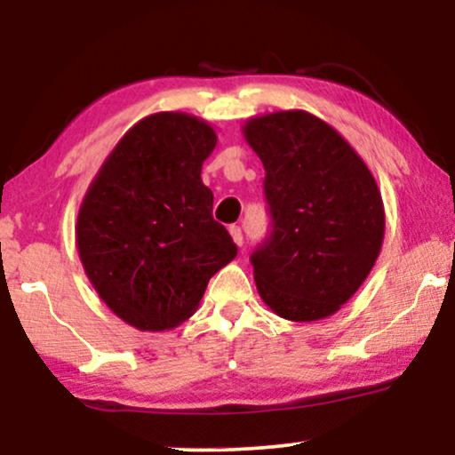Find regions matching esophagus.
Masks as SVG:
<instances>
[{
    "label": "esophagus",
    "instance_id": "1",
    "mask_svg": "<svg viewBox=\"0 0 455 455\" xmlns=\"http://www.w3.org/2000/svg\"><path fill=\"white\" fill-rule=\"evenodd\" d=\"M229 235H232V240L235 242V246H242L244 244V238H242V229L238 226H232L229 228Z\"/></svg>",
    "mask_w": 455,
    "mask_h": 455
}]
</instances>
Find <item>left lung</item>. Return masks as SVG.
Here are the masks:
<instances>
[{"label":"left lung","instance_id":"left-lung-1","mask_svg":"<svg viewBox=\"0 0 455 455\" xmlns=\"http://www.w3.org/2000/svg\"><path fill=\"white\" fill-rule=\"evenodd\" d=\"M242 134L263 161L273 217L269 240L251 259L260 300L294 323L327 319L356 294L381 252L377 180L350 142L308 111L248 117Z\"/></svg>","mask_w":455,"mask_h":455}]
</instances>
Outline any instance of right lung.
Wrapping results in <instances>:
<instances>
[{"label":"right lung","instance_id":"obj_1","mask_svg":"<svg viewBox=\"0 0 455 455\" xmlns=\"http://www.w3.org/2000/svg\"><path fill=\"white\" fill-rule=\"evenodd\" d=\"M217 132L184 111L136 122L86 188L76 248L86 277L139 331H170L196 313L209 279L238 248L213 220L203 184Z\"/></svg>","mask_w":455,"mask_h":455}]
</instances>
